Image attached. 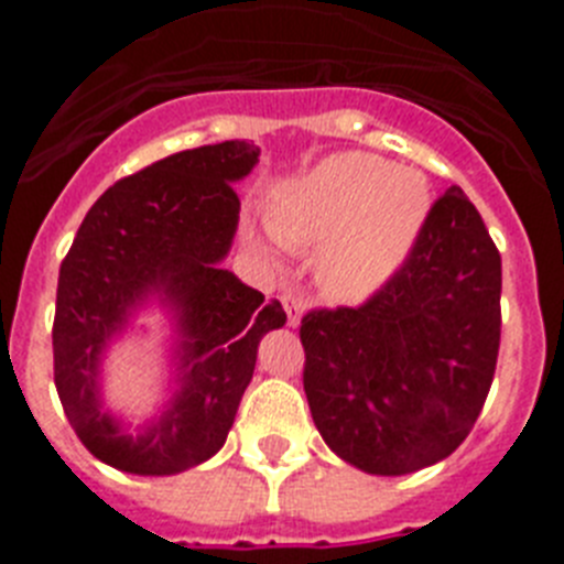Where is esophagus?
Here are the masks:
<instances>
[{"mask_svg":"<svg viewBox=\"0 0 564 564\" xmlns=\"http://www.w3.org/2000/svg\"><path fill=\"white\" fill-rule=\"evenodd\" d=\"M282 307L288 313V325L296 327L299 318H302V311H305V299L296 296V293H282Z\"/></svg>","mask_w":564,"mask_h":564,"instance_id":"1","label":"esophagus"}]
</instances>
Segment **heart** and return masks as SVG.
<instances>
[{
    "label": "heart",
    "mask_w": 564,
    "mask_h": 564,
    "mask_svg": "<svg viewBox=\"0 0 564 564\" xmlns=\"http://www.w3.org/2000/svg\"><path fill=\"white\" fill-rule=\"evenodd\" d=\"M430 214L421 172L372 154H336L273 203L271 226L285 246L313 251L327 296L358 302L401 268Z\"/></svg>",
    "instance_id": "b5f03b06"
}]
</instances>
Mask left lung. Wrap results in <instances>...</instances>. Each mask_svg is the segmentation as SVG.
<instances>
[{"label":"left lung","mask_w":564,"mask_h":564,"mask_svg":"<svg viewBox=\"0 0 564 564\" xmlns=\"http://www.w3.org/2000/svg\"><path fill=\"white\" fill-rule=\"evenodd\" d=\"M502 265L475 203L452 186L370 299L302 316L305 395L341 460L410 475L449 457L486 403L500 352Z\"/></svg>","instance_id":"obj_1"}]
</instances>
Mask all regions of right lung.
I'll return each mask as SVG.
<instances>
[{"label": "right lung", "mask_w": 564, "mask_h": 564, "mask_svg": "<svg viewBox=\"0 0 564 564\" xmlns=\"http://www.w3.org/2000/svg\"><path fill=\"white\" fill-rule=\"evenodd\" d=\"M257 158L253 143L226 141L121 177L89 208L64 257L53 318L58 398L78 441L129 475H177L220 452L251 383L259 338L285 325L279 302L220 268L239 220L234 183ZM152 286H163L182 313L184 387L132 438L100 412L97 358Z\"/></svg>", "instance_id": "add662e5"}]
</instances>
